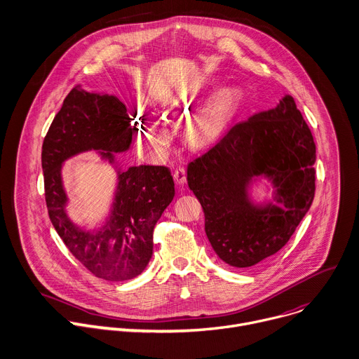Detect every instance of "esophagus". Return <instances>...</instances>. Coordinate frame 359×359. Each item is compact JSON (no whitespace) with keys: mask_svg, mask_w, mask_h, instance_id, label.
I'll return each instance as SVG.
<instances>
[{"mask_svg":"<svg viewBox=\"0 0 359 359\" xmlns=\"http://www.w3.org/2000/svg\"><path fill=\"white\" fill-rule=\"evenodd\" d=\"M174 180L177 181V184L180 185H184L187 182V171L184 167H178L175 171H174Z\"/></svg>","mask_w":359,"mask_h":359,"instance_id":"esophagus-1","label":"esophagus"}]
</instances>
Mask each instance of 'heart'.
Segmentation results:
<instances>
[{
    "label": "heart",
    "instance_id": "b5f03b06",
    "mask_svg": "<svg viewBox=\"0 0 359 359\" xmlns=\"http://www.w3.org/2000/svg\"><path fill=\"white\" fill-rule=\"evenodd\" d=\"M209 85H213L212 82ZM199 97L198 93L174 92L161 96L157 100V109L164 116H177L192 110ZM241 103V92L236 88H222L209 96L199 107L188 126V135L196 144H208L221 137L229 127ZM138 137L147 147L156 151L165 149L170 141V133L149 113L141 111L137 118Z\"/></svg>",
    "mask_w": 359,
    "mask_h": 359
}]
</instances>
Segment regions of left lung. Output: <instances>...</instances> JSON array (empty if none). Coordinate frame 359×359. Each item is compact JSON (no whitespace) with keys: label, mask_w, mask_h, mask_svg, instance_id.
I'll return each instance as SVG.
<instances>
[{"label":"left lung","mask_w":359,"mask_h":359,"mask_svg":"<svg viewBox=\"0 0 359 359\" xmlns=\"http://www.w3.org/2000/svg\"><path fill=\"white\" fill-rule=\"evenodd\" d=\"M314 163L313 134L294 99L284 95L188 165V187L202 205L205 232L219 259L245 269L289 242L314 199ZM262 179L273 188L271 200L252 198Z\"/></svg>","instance_id":"1"}]
</instances>
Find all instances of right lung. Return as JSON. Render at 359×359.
Listing matches in <instances>:
<instances>
[{"instance_id": "add662e5", "label": "right lung", "mask_w": 359, "mask_h": 359, "mask_svg": "<svg viewBox=\"0 0 359 359\" xmlns=\"http://www.w3.org/2000/svg\"><path fill=\"white\" fill-rule=\"evenodd\" d=\"M126 106L109 93L70 90L42 146L45 199L50 222L74 255L96 277L124 281L144 271L153 256V231L175 195L171 171L163 165L123 170L116 154L131 147ZM96 151L116 171L108 217L89 230L68 217L61 168L72 156Z\"/></svg>"}]
</instances>
